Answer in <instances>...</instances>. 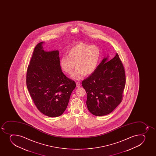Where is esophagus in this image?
<instances>
[{"label":"esophagus","instance_id":"esophagus-1","mask_svg":"<svg viewBox=\"0 0 156 156\" xmlns=\"http://www.w3.org/2000/svg\"><path fill=\"white\" fill-rule=\"evenodd\" d=\"M76 86H77V87H81L80 83L77 82V83H76Z\"/></svg>","mask_w":156,"mask_h":156}]
</instances>
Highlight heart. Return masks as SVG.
Segmentation results:
<instances>
[{
    "mask_svg": "<svg viewBox=\"0 0 156 156\" xmlns=\"http://www.w3.org/2000/svg\"><path fill=\"white\" fill-rule=\"evenodd\" d=\"M66 56L61 57L60 67L65 73L71 75L75 64L77 69L72 78L80 80L85 75H90L96 71L100 59L101 51L96 46L79 43L72 47L66 53Z\"/></svg>",
    "mask_w": 156,
    "mask_h": 156,
    "instance_id": "b5f03b06",
    "label": "heart"
}]
</instances>
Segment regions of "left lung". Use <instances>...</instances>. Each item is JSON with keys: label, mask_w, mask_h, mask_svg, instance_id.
<instances>
[{"label": "left lung", "mask_w": 156, "mask_h": 156, "mask_svg": "<svg viewBox=\"0 0 156 156\" xmlns=\"http://www.w3.org/2000/svg\"><path fill=\"white\" fill-rule=\"evenodd\" d=\"M107 61L108 57H105L82 82L88 110L98 116L109 114L120 103L126 85L125 69L118 54Z\"/></svg>", "instance_id": "left-lung-1"}]
</instances>
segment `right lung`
Instances as JSON below:
<instances>
[{"label":"right lung","instance_id":"obj_1","mask_svg":"<svg viewBox=\"0 0 156 156\" xmlns=\"http://www.w3.org/2000/svg\"><path fill=\"white\" fill-rule=\"evenodd\" d=\"M37 45L28 65L27 85L39 111L49 117L61 115L66 109L75 82L62 72L59 51H45Z\"/></svg>","mask_w":156,"mask_h":156}]
</instances>
